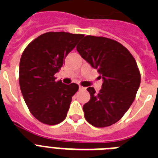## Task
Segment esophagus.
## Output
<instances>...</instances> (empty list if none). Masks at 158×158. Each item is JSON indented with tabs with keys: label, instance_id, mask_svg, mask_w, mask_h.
<instances>
[{
	"label": "esophagus",
	"instance_id": "esophagus-1",
	"mask_svg": "<svg viewBox=\"0 0 158 158\" xmlns=\"http://www.w3.org/2000/svg\"><path fill=\"white\" fill-rule=\"evenodd\" d=\"M85 87H82V86L79 85V90H85Z\"/></svg>",
	"mask_w": 158,
	"mask_h": 158
}]
</instances>
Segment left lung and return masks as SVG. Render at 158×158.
<instances>
[{
  "label": "left lung",
  "instance_id": "8db88e82",
  "mask_svg": "<svg viewBox=\"0 0 158 158\" xmlns=\"http://www.w3.org/2000/svg\"><path fill=\"white\" fill-rule=\"evenodd\" d=\"M77 51L103 79L99 93L93 87L87 89L91 97L83 106L85 118L96 127L111 126L135 100L141 82L136 61L121 43L105 37L85 36Z\"/></svg>",
  "mask_w": 158,
  "mask_h": 158
}]
</instances>
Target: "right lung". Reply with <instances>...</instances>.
<instances>
[{"label":"right lung","mask_w":158,"mask_h":158,"mask_svg":"<svg viewBox=\"0 0 158 158\" xmlns=\"http://www.w3.org/2000/svg\"><path fill=\"white\" fill-rule=\"evenodd\" d=\"M83 37L69 32H47L31 42L22 54L20 90L30 112L43 123L56 125L66 117L73 96L79 87L75 83L56 81L54 74Z\"/></svg>","instance_id":"1"}]
</instances>
